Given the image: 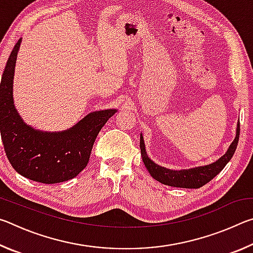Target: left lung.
Returning a JSON list of instances; mask_svg holds the SVG:
<instances>
[{"instance_id": "obj_1", "label": "left lung", "mask_w": 253, "mask_h": 253, "mask_svg": "<svg viewBox=\"0 0 253 253\" xmlns=\"http://www.w3.org/2000/svg\"><path fill=\"white\" fill-rule=\"evenodd\" d=\"M240 135V123L238 122L237 125V135L235 138L230 145L228 151L223 156H221L219 160L215 161L212 164L199 166V168L190 169H179L173 170L163 168V166L157 165L154 163L151 158L147 156L146 149H145L144 138L140 135V153H142V158L145 166H146L149 174L164 185H169L174 187H183V188H200L205 184L209 183L211 179L219 174L224 166L228 164L229 161L232 158L233 154L237 149L238 142Z\"/></svg>"}]
</instances>
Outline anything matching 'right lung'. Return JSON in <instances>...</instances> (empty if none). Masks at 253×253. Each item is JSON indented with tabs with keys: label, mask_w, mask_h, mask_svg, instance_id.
<instances>
[{
	"label": "right lung",
	"mask_w": 253,
	"mask_h": 253,
	"mask_svg": "<svg viewBox=\"0 0 253 253\" xmlns=\"http://www.w3.org/2000/svg\"><path fill=\"white\" fill-rule=\"evenodd\" d=\"M20 44L21 39L8 57L0 84V131L4 151L13 169L24 177L44 184L69 181L87 166L97 135L117 110L90 113L63 131L33 129L20 117L13 101Z\"/></svg>",
	"instance_id": "right-lung-1"
}]
</instances>
